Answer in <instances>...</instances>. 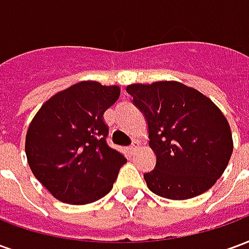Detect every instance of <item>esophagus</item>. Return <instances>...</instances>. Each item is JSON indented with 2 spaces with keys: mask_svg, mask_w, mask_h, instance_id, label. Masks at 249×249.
<instances>
[{
  "mask_svg": "<svg viewBox=\"0 0 249 249\" xmlns=\"http://www.w3.org/2000/svg\"><path fill=\"white\" fill-rule=\"evenodd\" d=\"M137 146H139V142L137 141H133V144L129 146V152L130 153H133V152H136V149H137Z\"/></svg>",
  "mask_w": 249,
  "mask_h": 249,
  "instance_id": "1",
  "label": "esophagus"
}]
</instances>
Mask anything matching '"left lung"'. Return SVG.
Wrapping results in <instances>:
<instances>
[{"instance_id":"obj_1","label":"left lung","mask_w":249,"mask_h":249,"mask_svg":"<svg viewBox=\"0 0 249 249\" xmlns=\"http://www.w3.org/2000/svg\"><path fill=\"white\" fill-rule=\"evenodd\" d=\"M126 92L145 116L156 167L148 188L171 200L196 197L224 173L233 151L231 126L213 101L178 81L132 84Z\"/></svg>"}]
</instances>
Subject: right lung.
<instances>
[{
    "instance_id": "1",
    "label": "right lung",
    "mask_w": 249,
    "mask_h": 249,
    "mask_svg": "<svg viewBox=\"0 0 249 249\" xmlns=\"http://www.w3.org/2000/svg\"><path fill=\"white\" fill-rule=\"evenodd\" d=\"M120 87L81 81L56 93L32 120L25 153L36 178L62 203L97 201L110 192L124 155L107 144L104 112Z\"/></svg>"
}]
</instances>
